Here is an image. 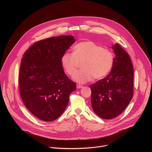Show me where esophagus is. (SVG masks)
Segmentation results:
<instances>
[{"mask_svg":"<svg viewBox=\"0 0 152 152\" xmlns=\"http://www.w3.org/2000/svg\"><path fill=\"white\" fill-rule=\"evenodd\" d=\"M77 88L80 89V88H82L83 87V86H81V85H77Z\"/></svg>","mask_w":152,"mask_h":152,"instance_id":"obj_1","label":"esophagus"}]
</instances>
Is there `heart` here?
<instances>
[{
	"label": "heart",
	"instance_id": "heart-1",
	"mask_svg": "<svg viewBox=\"0 0 152 152\" xmlns=\"http://www.w3.org/2000/svg\"><path fill=\"white\" fill-rule=\"evenodd\" d=\"M82 63L83 69L77 72L73 80L79 83L91 81L93 78L100 80L106 77L113 63V53L92 41H85L75 44L73 52H66L61 58L65 72L74 75Z\"/></svg>",
	"mask_w": 152,
	"mask_h": 152
}]
</instances>
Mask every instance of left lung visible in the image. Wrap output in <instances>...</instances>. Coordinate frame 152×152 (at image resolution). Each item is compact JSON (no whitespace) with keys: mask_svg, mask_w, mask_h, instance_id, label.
<instances>
[{"mask_svg":"<svg viewBox=\"0 0 152 152\" xmlns=\"http://www.w3.org/2000/svg\"><path fill=\"white\" fill-rule=\"evenodd\" d=\"M115 57L108 75L91 86L94 112L103 119L116 117L128 107L133 94V68L130 57L121 46L112 45Z\"/></svg>","mask_w":152,"mask_h":152,"instance_id":"1","label":"left lung"}]
</instances>
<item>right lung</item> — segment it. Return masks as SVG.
I'll list each match as a JSON object with an SVG mask.
<instances>
[{
  "instance_id": "add662e5",
  "label": "right lung",
  "mask_w": 152,
  "mask_h": 152,
  "mask_svg": "<svg viewBox=\"0 0 152 152\" xmlns=\"http://www.w3.org/2000/svg\"><path fill=\"white\" fill-rule=\"evenodd\" d=\"M75 42L72 36L52 37L33 44L24 53L19 78L20 96L27 109L42 121L60 117L76 90L61 64L62 56Z\"/></svg>"
}]
</instances>
